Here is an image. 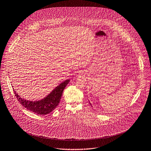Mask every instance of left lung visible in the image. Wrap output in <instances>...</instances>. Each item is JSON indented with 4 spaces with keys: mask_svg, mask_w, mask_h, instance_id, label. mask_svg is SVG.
<instances>
[{
    "mask_svg": "<svg viewBox=\"0 0 151 151\" xmlns=\"http://www.w3.org/2000/svg\"><path fill=\"white\" fill-rule=\"evenodd\" d=\"M90 104H91V103H90Z\"/></svg>",
    "mask_w": 151,
    "mask_h": 151,
    "instance_id": "left-lung-1",
    "label": "left lung"
}]
</instances>
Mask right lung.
Wrapping results in <instances>:
<instances>
[{"label": "right lung", "instance_id": "obj_1", "mask_svg": "<svg viewBox=\"0 0 151 151\" xmlns=\"http://www.w3.org/2000/svg\"><path fill=\"white\" fill-rule=\"evenodd\" d=\"M69 82V79L63 82L46 97L38 101H28L23 99L15 91L14 92L18 101L28 110L37 114L45 115L52 111L57 107L60 101L63 91Z\"/></svg>", "mask_w": 151, "mask_h": 151}]
</instances>
